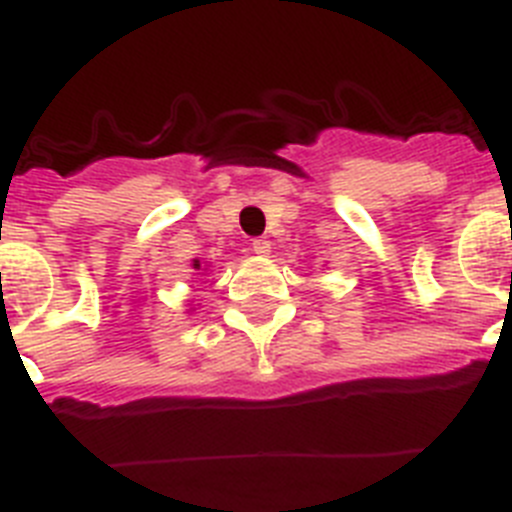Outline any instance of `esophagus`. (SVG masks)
<instances>
[{
  "label": "esophagus",
  "instance_id": "obj_1",
  "mask_svg": "<svg viewBox=\"0 0 512 512\" xmlns=\"http://www.w3.org/2000/svg\"><path fill=\"white\" fill-rule=\"evenodd\" d=\"M251 251L256 253V256H269V251H271V241H269V238H253Z\"/></svg>",
  "mask_w": 512,
  "mask_h": 512
}]
</instances>
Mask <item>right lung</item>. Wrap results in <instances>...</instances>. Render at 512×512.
I'll use <instances>...</instances> for the list:
<instances>
[{"mask_svg":"<svg viewBox=\"0 0 512 512\" xmlns=\"http://www.w3.org/2000/svg\"><path fill=\"white\" fill-rule=\"evenodd\" d=\"M192 269H200V261L194 259V261H192Z\"/></svg>","mask_w":512,"mask_h":512,"instance_id":"1","label":"right lung"}]
</instances>
